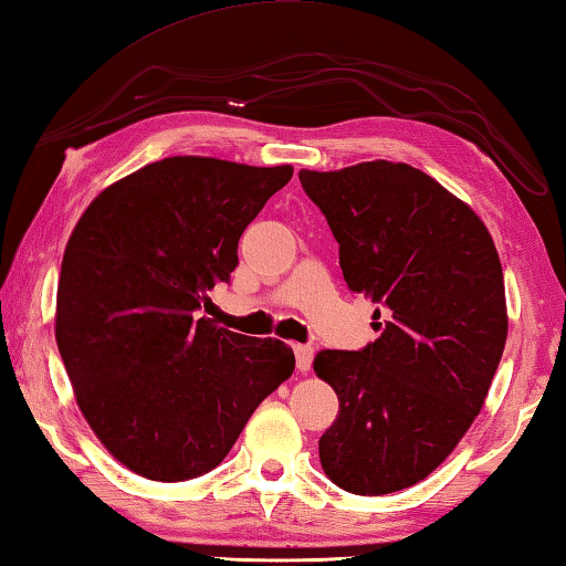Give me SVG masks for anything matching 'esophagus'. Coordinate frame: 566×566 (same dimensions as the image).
Wrapping results in <instances>:
<instances>
[{"label":"esophagus","instance_id":"esophagus-1","mask_svg":"<svg viewBox=\"0 0 566 566\" xmlns=\"http://www.w3.org/2000/svg\"><path fill=\"white\" fill-rule=\"evenodd\" d=\"M295 365H298L301 373H308L311 365H313V355L315 350L311 348V345H295Z\"/></svg>","mask_w":566,"mask_h":566}]
</instances>
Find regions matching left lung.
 I'll return each mask as SVG.
<instances>
[{"instance_id": "left-lung-1", "label": "left lung", "mask_w": 566, "mask_h": 566, "mask_svg": "<svg viewBox=\"0 0 566 566\" xmlns=\"http://www.w3.org/2000/svg\"><path fill=\"white\" fill-rule=\"evenodd\" d=\"M340 245L353 293L378 303V340L321 350L338 395L318 442L353 494H390L438 470L478 418L507 340L502 263L488 226L420 168L365 161L298 174Z\"/></svg>"}]
</instances>
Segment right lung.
<instances>
[{"label": "right lung", "mask_w": 566, "mask_h": 566, "mask_svg": "<svg viewBox=\"0 0 566 566\" xmlns=\"http://www.w3.org/2000/svg\"><path fill=\"white\" fill-rule=\"evenodd\" d=\"M291 176V166L171 156L104 188L69 235L59 353L88 428L146 480L211 472L293 375L285 343L198 318L238 265L245 226Z\"/></svg>", "instance_id": "add662e5"}]
</instances>
